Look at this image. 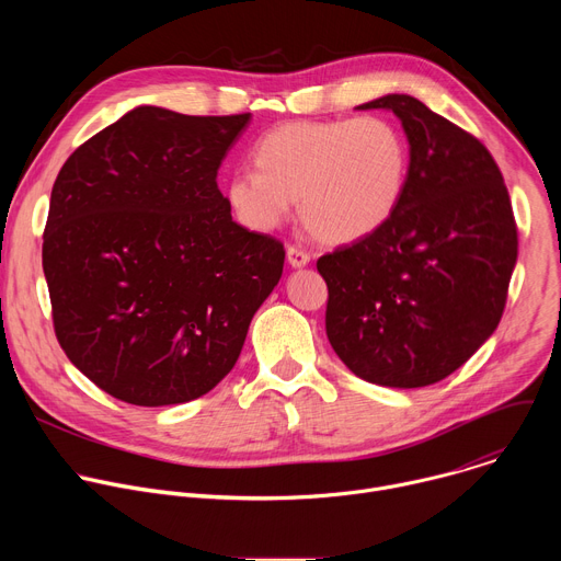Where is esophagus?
<instances>
[{
  "instance_id": "34e87169",
  "label": "esophagus",
  "mask_w": 561,
  "mask_h": 561,
  "mask_svg": "<svg viewBox=\"0 0 561 561\" xmlns=\"http://www.w3.org/2000/svg\"><path fill=\"white\" fill-rule=\"evenodd\" d=\"M286 257H288V264H290L293 268H301V266H306V264L310 262V255H308L306 251L297 249V247H288Z\"/></svg>"
}]
</instances>
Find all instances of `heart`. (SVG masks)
Listing matches in <instances>:
<instances>
[{"label":"heart","instance_id":"b5f03b06","mask_svg":"<svg viewBox=\"0 0 561 561\" xmlns=\"http://www.w3.org/2000/svg\"><path fill=\"white\" fill-rule=\"evenodd\" d=\"M255 171H237L226 199L253 230H273L297 199L306 230L324 244H353L381 230L402 202L409 144L381 117L295 119L264 133Z\"/></svg>","mask_w":561,"mask_h":561}]
</instances>
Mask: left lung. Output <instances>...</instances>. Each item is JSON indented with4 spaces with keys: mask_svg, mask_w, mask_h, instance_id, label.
Returning a JSON list of instances; mask_svg holds the SVG:
<instances>
[{
    "mask_svg": "<svg viewBox=\"0 0 561 561\" xmlns=\"http://www.w3.org/2000/svg\"><path fill=\"white\" fill-rule=\"evenodd\" d=\"M402 119L411 164L390 221L317 260L327 335L362 379L420 388L455 373L497 329L517 224L489 148L411 95L357 106Z\"/></svg>",
    "mask_w": 561,
    "mask_h": 561,
    "instance_id": "8db88e82",
    "label": "left lung"
}]
</instances>
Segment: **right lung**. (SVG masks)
I'll use <instances>...</instances> for the list:
<instances>
[{"instance_id":"obj_1","label":"right lung","mask_w":561,"mask_h":561,"mask_svg":"<svg viewBox=\"0 0 561 561\" xmlns=\"http://www.w3.org/2000/svg\"><path fill=\"white\" fill-rule=\"evenodd\" d=\"M251 113L139 106L61 167L42 264L66 357L135 407L213 390L284 271L279 239L232 221L217 171Z\"/></svg>"}]
</instances>
